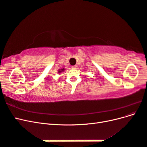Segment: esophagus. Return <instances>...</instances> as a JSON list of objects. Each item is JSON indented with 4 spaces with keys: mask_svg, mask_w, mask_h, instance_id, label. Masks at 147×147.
<instances>
[{
    "mask_svg": "<svg viewBox=\"0 0 147 147\" xmlns=\"http://www.w3.org/2000/svg\"><path fill=\"white\" fill-rule=\"evenodd\" d=\"M77 68V65H72V69H75Z\"/></svg>",
    "mask_w": 147,
    "mask_h": 147,
    "instance_id": "1",
    "label": "esophagus"
}]
</instances>
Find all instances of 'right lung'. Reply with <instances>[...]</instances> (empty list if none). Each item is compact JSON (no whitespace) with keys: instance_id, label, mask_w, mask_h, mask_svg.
I'll use <instances>...</instances> for the list:
<instances>
[{"instance_id":"right-lung-1","label":"right lung","mask_w":147,"mask_h":147,"mask_svg":"<svg viewBox=\"0 0 147 147\" xmlns=\"http://www.w3.org/2000/svg\"><path fill=\"white\" fill-rule=\"evenodd\" d=\"M64 69H62L58 70V72H59V73H61V72H63V71H64Z\"/></svg>"}]
</instances>
